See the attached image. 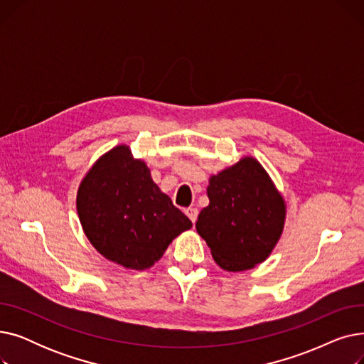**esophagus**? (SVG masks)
<instances>
[{"label":"esophagus","mask_w":364,"mask_h":364,"mask_svg":"<svg viewBox=\"0 0 364 364\" xmlns=\"http://www.w3.org/2000/svg\"><path fill=\"white\" fill-rule=\"evenodd\" d=\"M184 213H186V215L190 218V221H192L193 224L196 223V220H198V214H199L196 208H187Z\"/></svg>","instance_id":"obj_1"}]
</instances>
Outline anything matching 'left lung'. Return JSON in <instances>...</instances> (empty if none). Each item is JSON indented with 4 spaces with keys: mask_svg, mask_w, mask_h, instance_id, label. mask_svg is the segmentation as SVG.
<instances>
[{
    "mask_svg": "<svg viewBox=\"0 0 364 364\" xmlns=\"http://www.w3.org/2000/svg\"><path fill=\"white\" fill-rule=\"evenodd\" d=\"M196 230L214 261L227 272L250 270L279 242L286 203L270 176L252 156L211 176Z\"/></svg>",
    "mask_w": 364,
    "mask_h": 364,
    "instance_id": "8db88e82",
    "label": "left lung"
}]
</instances>
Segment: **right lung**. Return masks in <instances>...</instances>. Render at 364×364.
Here are the masks:
<instances>
[{
	"label": "right lung",
	"instance_id": "right-lung-1",
	"mask_svg": "<svg viewBox=\"0 0 364 364\" xmlns=\"http://www.w3.org/2000/svg\"><path fill=\"white\" fill-rule=\"evenodd\" d=\"M76 209L95 250L131 270L150 269L168 245L192 227L125 144L110 149L91 166L80 184Z\"/></svg>",
	"mask_w": 364,
	"mask_h": 364
}]
</instances>
